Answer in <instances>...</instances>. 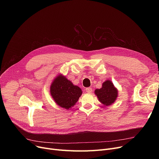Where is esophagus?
Returning a JSON list of instances; mask_svg holds the SVG:
<instances>
[{
  "instance_id": "esophagus-1",
  "label": "esophagus",
  "mask_w": 159,
  "mask_h": 159,
  "mask_svg": "<svg viewBox=\"0 0 159 159\" xmlns=\"http://www.w3.org/2000/svg\"><path fill=\"white\" fill-rule=\"evenodd\" d=\"M86 91L87 93H90L91 92H92V88H87L86 89Z\"/></svg>"
}]
</instances>
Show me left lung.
Instances as JSON below:
<instances>
[{
  "label": "left lung",
  "instance_id": "left-lung-1",
  "mask_svg": "<svg viewBox=\"0 0 159 159\" xmlns=\"http://www.w3.org/2000/svg\"><path fill=\"white\" fill-rule=\"evenodd\" d=\"M95 93L100 102L106 106L113 104L118 95L117 89L114 87L113 83L108 80L103 83L102 88L95 89Z\"/></svg>",
  "mask_w": 159,
  "mask_h": 159
}]
</instances>
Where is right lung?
Returning <instances> with one entry per match:
<instances>
[{"label":"right lung","mask_w":159,"mask_h":159,"mask_svg":"<svg viewBox=\"0 0 159 159\" xmlns=\"http://www.w3.org/2000/svg\"><path fill=\"white\" fill-rule=\"evenodd\" d=\"M50 92L55 102L67 110L75 104L82 93L79 87L73 85L61 75L55 79L50 88Z\"/></svg>","instance_id":"obj_1"}]
</instances>
